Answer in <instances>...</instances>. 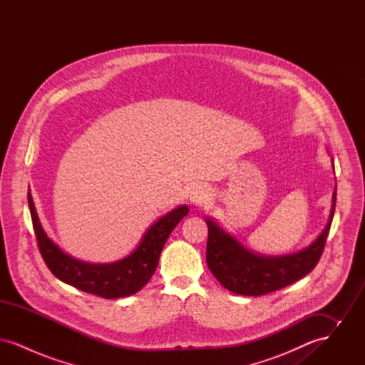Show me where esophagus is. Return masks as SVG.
Listing matches in <instances>:
<instances>
[{"label": "esophagus", "instance_id": "1", "mask_svg": "<svg viewBox=\"0 0 365 365\" xmlns=\"http://www.w3.org/2000/svg\"><path fill=\"white\" fill-rule=\"evenodd\" d=\"M207 198H208V194H207V191L204 190L202 187H194L190 192V201L192 204H202V202H205L207 201Z\"/></svg>", "mask_w": 365, "mask_h": 365}]
</instances>
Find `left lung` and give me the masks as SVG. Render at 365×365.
<instances>
[{
  "mask_svg": "<svg viewBox=\"0 0 365 365\" xmlns=\"http://www.w3.org/2000/svg\"><path fill=\"white\" fill-rule=\"evenodd\" d=\"M335 201L336 190L332 194L329 223L317 240L298 253L280 257H267L249 252L235 238L207 219V264L210 272L227 290L252 297L277 292L304 278L317 265L323 255L334 217Z\"/></svg>",
  "mask_w": 365,
  "mask_h": 365,
  "instance_id": "obj_1",
  "label": "left lung"
}]
</instances>
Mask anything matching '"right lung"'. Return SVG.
Here are the masks:
<instances>
[{
	"instance_id": "obj_1",
	"label": "right lung",
	"mask_w": 365,
	"mask_h": 365,
	"mask_svg": "<svg viewBox=\"0 0 365 365\" xmlns=\"http://www.w3.org/2000/svg\"><path fill=\"white\" fill-rule=\"evenodd\" d=\"M29 207L39 253L53 275L85 293L106 299L138 293L155 274L160 253L170 234L189 213V208L182 205L158 219L145 232L138 247L123 260L110 264H88L75 260L48 238L39 223L30 194Z\"/></svg>"
}]
</instances>
